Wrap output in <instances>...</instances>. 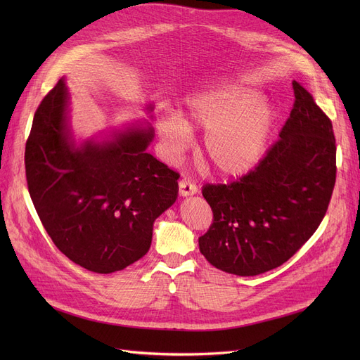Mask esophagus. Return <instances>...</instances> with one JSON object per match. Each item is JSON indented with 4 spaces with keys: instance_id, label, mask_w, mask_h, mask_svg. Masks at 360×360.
Listing matches in <instances>:
<instances>
[{
    "instance_id": "34e87169",
    "label": "esophagus",
    "mask_w": 360,
    "mask_h": 360,
    "mask_svg": "<svg viewBox=\"0 0 360 360\" xmlns=\"http://www.w3.org/2000/svg\"><path fill=\"white\" fill-rule=\"evenodd\" d=\"M195 193H197V185L193 181L186 178L179 181V195L186 197V195H193Z\"/></svg>"
}]
</instances>
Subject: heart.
I'll use <instances>...</instances> for the list:
<instances>
[{
    "label": "heart",
    "instance_id": "obj_1",
    "mask_svg": "<svg viewBox=\"0 0 360 360\" xmlns=\"http://www.w3.org/2000/svg\"><path fill=\"white\" fill-rule=\"evenodd\" d=\"M190 117L207 129L202 143L205 159L226 176L243 175L258 165L274 124L271 108L255 90L243 86L200 94L190 103ZM158 127L172 153H181L190 143V131L179 117L165 115Z\"/></svg>",
    "mask_w": 360,
    "mask_h": 360
}]
</instances>
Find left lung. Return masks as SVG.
<instances>
[{
  "instance_id": "left-lung-1",
  "label": "left lung",
  "mask_w": 360,
  "mask_h": 360,
  "mask_svg": "<svg viewBox=\"0 0 360 360\" xmlns=\"http://www.w3.org/2000/svg\"><path fill=\"white\" fill-rule=\"evenodd\" d=\"M280 139L259 163L229 184H207L213 223L198 238L213 267L257 276L292 258L323 221L335 184L331 120L297 82Z\"/></svg>"
}]
</instances>
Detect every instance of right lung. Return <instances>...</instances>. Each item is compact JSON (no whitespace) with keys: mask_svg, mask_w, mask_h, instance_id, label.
<instances>
[{"mask_svg":"<svg viewBox=\"0 0 360 360\" xmlns=\"http://www.w3.org/2000/svg\"><path fill=\"white\" fill-rule=\"evenodd\" d=\"M67 101L61 79L34 112L25 151L29 194L65 257L93 273H115L148 252L153 221L178 197L179 174L146 153L150 127L75 148Z\"/></svg>","mask_w":360,"mask_h":360,"instance_id":"right-lung-1","label":"right lung"}]
</instances>
